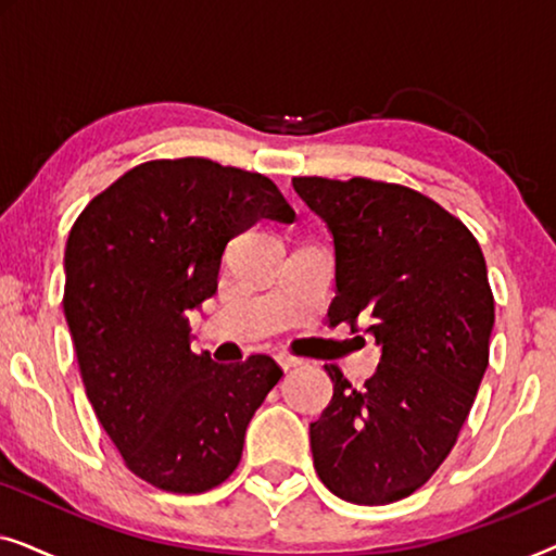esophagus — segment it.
Returning <instances> with one entry per match:
<instances>
[{"label":"esophagus","mask_w":556,"mask_h":556,"mask_svg":"<svg viewBox=\"0 0 556 556\" xmlns=\"http://www.w3.org/2000/svg\"><path fill=\"white\" fill-rule=\"evenodd\" d=\"M276 359L280 364V369H286V371L293 369V367H299V364H301V359H295V356H291V354H278Z\"/></svg>","instance_id":"esophagus-1"}]
</instances>
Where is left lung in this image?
I'll return each instance as SVG.
<instances>
[{"label":"left lung","mask_w":556,"mask_h":556,"mask_svg":"<svg viewBox=\"0 0 556 556\" xmlns=\"http://www.w3.org/2000/svg\"><path fill=\"white\" fill-rule=\"evenodd\" d=\"M337 248V326L371 321L377 375L352 387L326 364L333 397L311 422L314 466L352 504H392L453 451L489 367L493 293L473 232L415 189L354 177H295Z\"/></svg>","instance_id":"1"}]
</instances>
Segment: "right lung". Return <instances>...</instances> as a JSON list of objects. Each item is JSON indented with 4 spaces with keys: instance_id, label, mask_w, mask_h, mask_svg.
<instances>
[{
    "instance_id": "1",
    "label": "right lung",
    "mask_w": 556,
    "mask_h": 556,
    "mask_svg": "<svg viewBox=\"0 0 556 556\" xmlns=\"http://www.w3.org/2000/svg\"><path fill=\"white\" fill-rule=\"evenodd\" d=\"M261 217H295L263 174L154 159L96 194L67 235L63 308L86 394L126 468L162 491L227 481L283 377L265 354L217 364L189 349V311L215 295L227 242Z\"/></svg>"
}]
</instances>
